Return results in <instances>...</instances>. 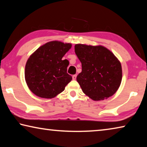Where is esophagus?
I'll list each match as a JSON object with an SVG mask.
<instances>
[{"label":"esophagus","mask_w":147,"mask_h":147,"mask_svg":"<svg viewBox=\"0 0 147 147\" xmlns=\"http://www.w3.org/2000/svg\"><path fill=\"white\" fill-rule=\"evenodd\" d=\"M76 76H77L76 74H74V75L73 76V80H76Z\"/></svg>","instance_id":"34e87169"}]
</instances>
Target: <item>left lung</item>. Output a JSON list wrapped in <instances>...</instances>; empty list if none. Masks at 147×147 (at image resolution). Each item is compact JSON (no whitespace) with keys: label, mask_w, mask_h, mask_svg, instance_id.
I'll return each mask as SVG.
<instances>
[{"label":"left lung","mask_w":147,"mask_h":147,"mask_svg":"<svg viewBox=\"0 0 147 147\" xmlns=\"http://www.w3.org/2000/svg\"><path fill=\"white\" fill-rule=\"evenodd\" d=\"M74 50L82 69L76 80L84 93L94 100L112 96L122 80V67L117 58L102 46L77 44Z\"/></svg>","instance_id":"8db88e82"}]
</instances>
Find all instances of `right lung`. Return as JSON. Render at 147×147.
I'll list each match as a JSON object with an SVG mask.
<instances>
[{
  "label": "right lung",
  "instance_id": "1",
  "mask_svg": "<svg viewBox=\"0 0 147 147\" xmlns=\"http://www.w3.org/2000/svg\"><path fill=\"white\" fill-rule=\"evenodd\" d=\"M71 44L49 42L30 56L25 66V80L29 89L41 98H51L64 91L72 76L67 73L69 61L62 58Z\"/></svg>",
  "mask_w": 147,
  "mask_h": 147
}]
</instances>
